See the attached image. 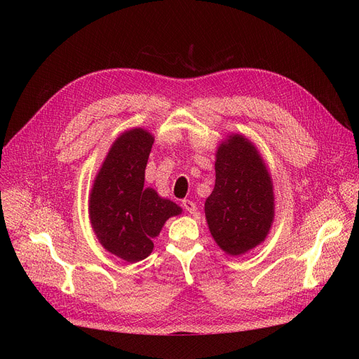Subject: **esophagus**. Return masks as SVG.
<instances>
[{
    "mask_svg": "<svg viewBox=\"0 0 359 359\" xmlns=\"http://www.w3.org/2000/svg\"><path fill=\"white\" fill-rule=\"evenodd\" d=\"M182 206H184V210H186L187 212H190V214H196L198 206H196V203H194L193 201L184 199V201H182Z\"/></svg>",
    "mask_w": 359,
    "mask_h": 359,
    "instance_id": "esophagus-1",
    "label": "esophagus"
}]
</instances>
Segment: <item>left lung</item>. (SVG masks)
Returning <instances> with one entry per match:
<instances>
[{
    "label": "left lung",
    "instance_id": "obj_1",
    "mask_svg": "<svg viewBox=\"0 0 359 359\" xmlns=\"http://www.w3.org/2000/svg\"><path fill=\"white\" fill-rule=\"evenodd\" d=\"M276 215L273 178L255 144L227 135L215 151V186L205 201L210 232L226 255L241 256L262 244Z\"/></svg>",
    "mask_w": 359,
    "mask_h": 359
}]
</instances>
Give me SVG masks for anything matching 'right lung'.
<instances>
[{"mask_svg": "<svg viewBox=\"0 0 359 359\" xmlns=\"http://www.w3.org/2000/svg\"><path fill=\"white\" fill-rule=\"evenodd\" d=\"M154 136L142 127L119 135L97 172L88 214L97 240L111 255L135 264L153 252V240L181 206L144 187Z\"/></svg>", "mask_w": 359, "mask_h": 359, "instance_id": "right-lung-1", "label": "right lung"}]
</instances>
